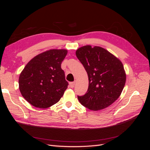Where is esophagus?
Masks as SVG:
<instances>
[{
	"mask_svg": "<svg viewBox=\"0 0 150 150\" xmlns=\"http://www.w3.org/2000/svg\"><path fill=\"white\" fill-rule=\"evenodd\" d=\"M74 85H75V83L74 82H71V83H69V86H70L71 88H74Z\"/></svg>",
	"mask_w": 150,
	"mask_h": 150,
	"instance_id": "1",
	"label": "esophagus"
}]
</instances>
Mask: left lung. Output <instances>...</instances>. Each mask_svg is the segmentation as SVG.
<instances>
[{"label": "left lung", "instance_id": "8db88e82", "mask_svg": "<svg viewBox=\"0 0 150 150\" xmlns=\"http://www.w3.org/2000/svg\"><path fill=\"white\" fill-rule=\"evenodd\" d=\"M88 73L89 86L80 103L91 110L110 106L120 97L126 83V73L121 61L105 49L84 46L76 52Z\"/></svg>", "mask_w": 150, "mask_h": 150}]
</instances>
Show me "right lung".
I'll return each mask as SVG.
<instances>
[{
    "mask_svg": "<svg viewBox=\"0 0 150 150\" xmlns=\"http://www.w3.org/2000/svg\"><path fill=\"white\" fill-rule=\"evenodd\" d=\"M66 49H51L35 56L26 64L19 76L22 96L32 105L47 108L60 100L68 83L61 63Z\"/></svg>",
    "mask_w": 150,
    "mask_h": 150,
    "instance_id": "1",
    "label": "right lung"
}]
</instances>
